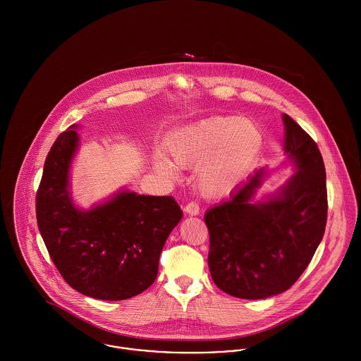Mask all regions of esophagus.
I'll return each instance as SVG.
<instances>
[{
    "label": "esophagus",
    "mask_w": 361,
    "mask_h": 361,
    "mask_svg": "<svg viewBox=\"0 0 361 361\" xmlns=\"http://www.w3.org/2000/svg\"><path fill=\"white\" fill-rule=\"evenodd\" d=\"M185 211H186L188 214H190V215H197V214L200 212V208H199V204H197L196 202H189V203L185 206Z\"/></svg>",
    "instance_id": "obj_1"
}]
</instances>
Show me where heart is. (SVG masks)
<instances>
[{
  "mask_svg": "<svg viewBox=\"0 0 361 361\" xmlns=\"http://www.w3.org/2000/svg\"><path fill=\"white\" fill-rule=\"evenodd\" d=\"M257 125L238 116H212L192 123L169 140L173 162L155 153L154 165L168 176L178 166H196V183L207 197H221L232 192L246 176L262 149Z\"/></svg>",
  "mask_w": 361,
  "mask_h": 361,
  "instance_id": "b5f03b06",
  "label": "heart"
}]
</instances>
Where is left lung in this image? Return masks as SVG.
Instances as JSON below:
<instances>
[{"label": "left lung", "instance_id": "1", "mask_svg": "<svg viewBox=\"0 0 361 361\" xmlns=\"http://www.w3.org/2000/svg\"><path fill=\"white\" fill-rule=\"evenodd\" d=\"M285 152L299 168L278 196L252 203L264 171L207 211L208 267L214 283L240 299H265L288 290L303 274L326 225L322 155L309 133L283 114Z\"/></svg>", "mask_w": 361, "mask_h": 361}]
</instances>
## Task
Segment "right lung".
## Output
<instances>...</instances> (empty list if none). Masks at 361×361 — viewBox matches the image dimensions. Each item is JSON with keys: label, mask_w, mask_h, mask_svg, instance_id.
Masks as SVG:
<instances>
[{"label": "right lung", "mask_w": 361, "mask_h": 361, "mask_svg": "<svg viewBox=\"0 0 361 361\" xmlns=\"http://www.w3.org/2000/svg\"><path fill=\"white\" fill-rule=\"evenodd\" d=\"M73 128L56 137L46 158L36 195L39 231L69 286L94 299L125 300L154 282L159 255L182 209L172 196L128 192L90 211L78 209L68 192L78 147Z\"/></svg>", "instance_id": "1"}]
</instances>
